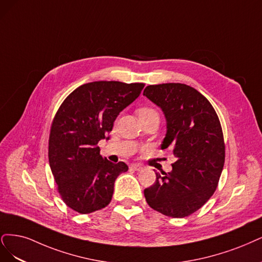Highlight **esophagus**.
Listing matches in <instances>:
<instances>
[{
	"label": "esophagus",
	"instance_id": "1",
	"mask_svg": "<svg viewBox=\"0 0 262 262\" xmlns=\"http://www.w3.org/2000/svg\"><path fill=\"white\" fill-rule=\"evenodd\" d=\"M142 164H140V163H134V164H132L130 165V168L132 170H134V171H140V170H142Z\"/></svg>",
	"mask_w": 262,
	"mask_h": 262
}]
</instances>
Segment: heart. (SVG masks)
Instances as JSON below:
<instances>
[{
    "mask_svg": "<svg viewBox=\"0 0 262 262\" xmlns=\"http://www.w3.org/2000/svg\"><path fill=\"white\" fill-rule=\"evenodd\" d=\"M138 115L139 117L140 116H143V115H148V114H152V113H157L155 110L152 108H148V107H142V108H139L138 110Z\"/></svg>",
    "mask_w": 262,
    "mask_h": 262,
    "instance_id": "heart-1",
    "label": "heart"
}]
</instances>
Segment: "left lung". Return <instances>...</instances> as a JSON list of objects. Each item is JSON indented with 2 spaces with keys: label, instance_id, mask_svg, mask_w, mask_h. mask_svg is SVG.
Instances as JSON below:
<instances>
[{
  "label": "left lung",
  "instance_id": "8db88e82",
  "mask_svg": "<svg viewBox=\"0 0 262 262\" xmlns=\"http://www.w3.org/2000/svg\"><path fill=\"white\" fill-rule=\"evenodd\" d=\"M143 96L162 110L166 134L161 149L171 148L176 158L171 172L156 173L155 184L143 191L146 200L166 216H187L213 195L222 173L220 121L209 101L185 83L150 85Z\"/></svg>",
  "mask_w": 262,
  "mask_h": 262
}]
</instances>
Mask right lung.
Listing matches in <instances>:
<instances>
[{"label":"right lung","instance_id":"add662e5","mask_svg":"<svg viewBox=\"0 0 262 262\" xmlns=\"http://www.w3.org/2000/svg\"><path fill=\"white\" fill-rule=\"evenodd\" d=\"M143 83L94 81L75 89L54 117L49 139V162L65 204L81 214L106 207L124 162L100 156L98 142L108 138L114 121L136 100Z\"/></svg>","mask_w":262,"mask_h":262}]
</instances>
